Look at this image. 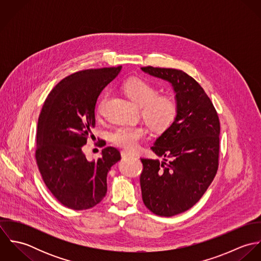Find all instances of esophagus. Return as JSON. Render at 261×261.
<instances>
[{"mask_svg":"<svg viewBox=\"0 0 261 261\" xmlns=\"http://www.w3.org/2000/svg\"><path fill=\"white\" fill-rule=\"evenodd\" d=\"M120 153H121L122 158H128V156H134L135 155L134 152H130V151H127V150H121Z\"/></svg>","mask_w":261,"mask_h":261,"instance_id":"1","label":"esophagus"}]
</instances>
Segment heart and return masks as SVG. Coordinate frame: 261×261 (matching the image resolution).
<instances>
[{"mask_svg":"<svg viewBox=\"0 0 261 261\" xmlns=\"http://www.w3.org/2000/svg\"><path fill=\"white\" fill-rule=\"evenodd\" d=\"M122 89L133 101L141 107L142 116L152 130L162 133L172 125L178 113V106L173 97L159 95V89L142 78L127 79L123 83ZM106 100L107 95L102 97L98 105L97 113L99 115ZM147 134L148 128L143 124H123L112 130L111 140L116 147L132 150L138 148Z\"/></svg>","mask_w":261,"mask_h":261,"instance_id":"b5f03b06","label":"heart"}]
</instances>
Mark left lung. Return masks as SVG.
Instances as JSON below:
<instances>
[{
	"mask_svg": "<svg viewBox=\"0 0 261 261\" xmlns=\"http://www.w3.org/2000/svg\"><path fill=\"white\" fill-rule=\"evenodd\" d=\"M142 70L172 83L178 106L172 125L150 149L163 161L141 158L143 201L150 212L171 217L192 208L219 166L220 120L201 85L182 70L147 66Z\"/></svg>",
	"mask_w": 261,
	"mask_h": 261,
	"instance_id": "8db88e82",
	"label": "left lung"
}]
</instances>
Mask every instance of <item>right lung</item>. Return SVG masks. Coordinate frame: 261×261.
<instances>
[{
  "label": "right lung",
  "instance_id": "obj_1",
  "mask_svg": "<svg viewBox=\"0 0 261 261\" xmlns=\"http://www.w3.org/2000/svg\"><path fill=\"white\" fill-rule=\"evenodd\" d=\"M120 69H86L63 78L48 94L39 115L38 169L48 190L69 209L86 210L100 203L108 191V173L120 160L113 147L105 148L102 156L92 162L82 151L93 136L97 98ZM98 143L106 146L102 140Z\"/></svg>",
  "mask_w": 261,
  "mask_h": 261
}]
</instances>
